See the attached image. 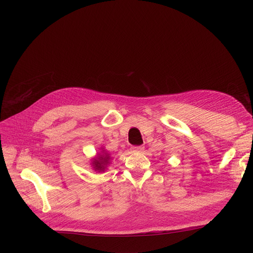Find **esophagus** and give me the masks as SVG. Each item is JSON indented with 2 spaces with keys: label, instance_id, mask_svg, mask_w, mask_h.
Listing matches in <instances>:
<instances>
[{
  "label": "esophagus",
  "instance_id": "34e87169",
  "mask_svg": "<svg viewBox=\"0 0 253 253\" xmlns=\"http://www.w3.org/2000/svg\"><path fill=\"white\" fill-rule=\"evenodd\" d=\"M143 147H142V145H139V147H132L131 148V151L132 152H142L143 151Z\"/></svg>",
  "mask_w": 253,
  "mask_h": 253
}]
</instances>
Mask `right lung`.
Segmentation results:
<instances>
[{
  "label": "right lung",
  "mask_w": 253,
  "mask_h": 253,
  "mask_svg": "<svg viewBox=\"0 0 253 253\" xmlns=\"http://www.w3.org/2000/svg\"><path fill=\"white\" fill-rule=\"evenodd\" d=\"M110 161V154L102 151V155L98 154L97 157L93 159L91 165L93 166V169L97 172H103L105 170L106 165L109 164Z\"/></svg>",
  "instance_id": "obj_1"
}]
</instances>
